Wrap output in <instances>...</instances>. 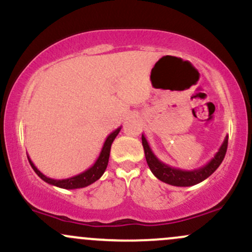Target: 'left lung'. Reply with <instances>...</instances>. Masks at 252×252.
<instances>
[{"label":"left lung","instance_id":"left-lung-1","mask_svg":"<svg viewBox=\"0 0 252 252\" xmlns=\"http://www.w3.org/2000/svg\"><path fill=\"white\" fill-rule=\"evenodd\" d=\"M142 144L143 148H144L145 158H147L149 168H150L153 174L155 175L158 180L173 186L186 188V186H193L196 185V184L202 183L203 180L209 178L210 175L218 169V167L220 166L221 162L223 161L224 155H226L227 145H228V136H226L218 153L215 154V156H214L207 164L192 170L175 168V167L169 166V164L164 163L161 159H158V156H156L155 154H154V151L151 150L150 145H149L144 134H142Z\"/></svg>","mask_w":252,"mask_h":252}]
</instances>
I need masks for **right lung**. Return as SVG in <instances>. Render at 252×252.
Segmentation results:
<instances>
[{"mask_svg":"<svg viewBox=\"0 0 252 252\" xmlns=\"http://www.w3.org/2000/svg\"><path fill=\"white\" fill-rule=\"evenodd\" d=\"M121 126L118 127L115 131H113L109 136L107 137L105 139L103 147H102L101 153H99V156L97 158L96 162L90 167L89 169L84 170L83 173L80 174L74 175V177L67 178V179H53V178L47 177V175L43 174L40 170L34 166L33 162L31 161V158H29V162L31 164V167L33 168L36 174L38 175L42 180H44L45 183L50 184V185L56 186V188H61V189H66V190H73V189H82V188H86V186L91 185V184L94 183L96 180H98L99 178L103 175L105 168L108 166V161H109V154H110V148H112L113 142H114L115 137L118 136L119 132H120Z\"/></svg>","mask_w":252,"mask_h":252,"instance_id":"add662e5","label":"right lung"}]
</instances>
